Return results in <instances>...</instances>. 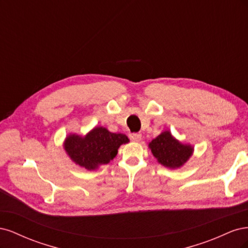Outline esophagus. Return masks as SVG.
Instances as JSON below:
<instances>
[{
	"label": "esophagus",
	"instance_id": "obj_1",
	"mask_svg": "<svg viewBox=\"0 0 248 248\" xmlns=\"http://www.w3.org/2000/svg\"><path fill=\"white\" fill-rule=\"evenodd\" d=\"M129 139L132 141H140L141 139V134L140 133H130L129 134Z\"/></svg>",
	"mask_w": 248,
	"mask_h": 248
}]
</instances>
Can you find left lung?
I'll use <instances>...</instances> for the list:
<instances>
[{"label": "left lung", "mask_w": 248, "mask_h": 248, "mask_svg": "<svg viewBox=\"0 0 248 248\" xmlns=\"http://www.w3.org/2000/svg\"><path fill=\"white\" fill-rule=\"evenodd\" d=\"M150 149L162 166L168 168H180L192 154L190 146L183 145L171 137L169 131H164L149 144Z\"/></svg>", "instance_id": "1"}]
</instances>
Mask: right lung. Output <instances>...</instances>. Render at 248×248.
I'll return each mask as SVG.
<instances>
[{
    "mask_svg": "<svg viewBox=\"0 0 248 248\" xmlns=\"http://www.w3.org/2000/svg\"><path fill=\"white\" fill-rule=\"evenodd\" d=\"M128 141L125 134L96 127L85 138L69 136L65 141V150L74 162L91 170L114 159L119 147Z\"/></svg>",
    "mask_w": 248,
    "mask_h": 248,
    "instance_id": "obj_1",
    "label": "right lung"
}]
</instances>
